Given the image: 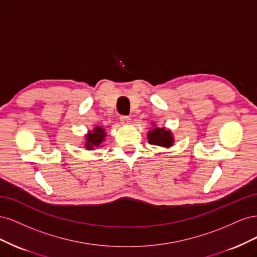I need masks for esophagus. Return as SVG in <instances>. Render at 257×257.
Segmentation results:
<instances>
[{
	"label": "esophagus",
	"mask_w": 257,
	"mask_h": 257,
	"mask_svg": "<svg viewBox=\"0 0 257 257\" xmlns=\"http://www.w3.org/2000/svg\"><path fill=\"white\" fill-rule=\"evenodd\" d=\"M120 121H121V124L124 126H127L131 124V119L130 116H126V115H121L120 116Z\"/></svg>",
	"instance_id": "esophagus-1"
}]
</instances>
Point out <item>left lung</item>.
<instances>
[{"label":"left lung","mask_w":257,"mask_h":257,"mask_svg":"<svg viewBox=\"0 0 257 257\" xmlns=\"http://www.w3.org/2000/svg\"><path fill=\"white\" fill-rule=\"evenodd\" d=\"M147 137L149 144L163 148L173 147L175 143V137L172 131L166 127H158L157 125H154L151 131L148 132Z\"/></svg>","instance_id":"1"}]
</instances>
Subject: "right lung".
Masks as SVG:
<instances>
[{
	"label": "right lung",
	"mask_w": 257,
	"mask_h": 257,
	"mask_svg": "<svg viewBox=\"0 0 257 257\" xmlns=\"http://www.w3.org/2000/svg\"><path fill=\"white\" fill-rule=\"evenodd\" d=\"M105 128L102 126H95L92 131H88V134L84 135V148L87 150H94L96 148L103 147L105 142Z\"/></svg>",
	"instance_id": "obj_1"
}]
</instances>
